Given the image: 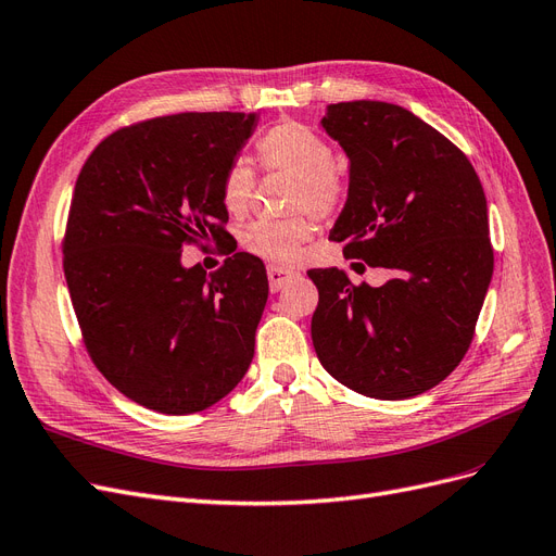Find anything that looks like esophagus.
Here are the masks:
<instances>
[{
    "label": "esophagus",
    "instance_id": "1",
    "mask_svg": "<svg viewBox=\"0 0 556 556\" xmlns=\"http://www.w3.org/2000/svg\"><path fill=\"white\" fill-rule=\"evenodd\" d=\"M293 277H298L295 270L291 267H281V265H270L267 267V279H270V289L279 291L283 283H289Z\"/></svg>",
    "mask_w": 556,
    "mask_h": 556
}]
</instances>
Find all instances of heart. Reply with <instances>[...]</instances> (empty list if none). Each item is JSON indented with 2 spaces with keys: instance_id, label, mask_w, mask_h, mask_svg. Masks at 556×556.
I'll list each match as a JSON object with an SVG mask.
<instances>
[{
  "instance_id": "1",
  "label": "heart",
  "mask_w": 556,
  "mask_h": 556,
  "mask_svg": "<svg viewBox=\"0 0 556 556\" xmlns=\"http://www.w3.org/2000/svg\"><path fill=\"white\" fill-rule=\"evenodd\" d=\"M256 152L267 170H283L298 177L293 210H312L318 217H330L346 201V182L334 166L330 142L300 122H283L258 138ZM256 175L247 161L238 159L226 168L222 201L228 212L240 214L252 201ZM314 236V222L307 214L289 219H258L244 226L240 242L249 254L270 263H291L302 244Z\"/></svg>"
}]
</instances>
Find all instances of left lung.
<instances>
[{
    "label": "left lung",
    "mask_w": 556,
    "mask_h": 556,
    "mask_svg": "<svg viewBox=\"0 0 556 556\" xmlns=\"http://www.w3.org/2000/svg\"><path fill=\"white\" fill-rule=\"evenodd\" d=\"M320 124L351 164L330 240L392 279L374 289L309 270L316 355L365 397H416L471 346L494 270L485 191L467 154L402 105L330 103Z\"/></svg>",
    "instance_id": "obj_1"
}]
</instances>
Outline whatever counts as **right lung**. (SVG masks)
Returning <instances> with one entry per match:
<instances>
[{"instance_id": "add662e5", "label": "right lung", "mask_w": 556, "mask_h": 556, "mask_svg": "<svg viewBox=\"0 0 556 556\" xmlns=\"http://www.w3.org/2000/svg\"><path fill=\"white\" fill-rule=\"evenodd\" d=\"M256 113L131 124L87 156L64 232V277L85 349L122 395L168 416L224 400L247 374L267 302L261 258L207 275L182 249L228 236L226 168Z\"/></svg>"}]
</instances>
